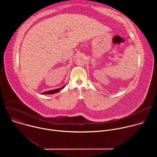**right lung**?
<instances>
[{"instance_id":"1","label":"right lung","mask_w":157,"mask_h":157,"mask_svg":"<svg viewBox=\"0 0 157 157\" xmlns=\"http://www.w3.org/2000/svg\"><path fill=\"white\" fill-rule=\"evenodd\" d=\"M65 86L60 87V88H58V89H53V90H51V91H46V92H44V93H42L41 94H55V93H58L60 90H61L62 89H63L64 87Z\"/></svg>"}]
</instances>
